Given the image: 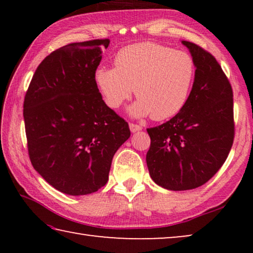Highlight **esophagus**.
<instances>
[{
	"label": "esophagus",
	"instance_id": "1",
	"mask_svg": "<svg viewBox=\"0 0 253 253\" xmlns=\"http://www.w3.org/2000/svg\"><path fill=\"white\" fill-rule=\"evenodd\" d=\"M129 129L131 132H136L142 130V127L139 125H136V124H129Z\"/></svg>",
	"mask_w": 253,
	"mask_h": 253
}]
</instances>
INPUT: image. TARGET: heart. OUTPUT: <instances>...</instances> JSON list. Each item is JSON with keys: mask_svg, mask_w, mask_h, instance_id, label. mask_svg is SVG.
Returning <instances> with one entry per match:
<instances>
[{"mask_svg": "<svg viewBox=\"0 0 253 253\" xmlns=\"http://www.w3.org/2000/svg\"><path fill=\"white\" fill-rule=\"evenodd\" d=\"M114 63L115 68L95 71V83L110 108L129 100L134 88L138 100L128 109L132 117L152 115L154 121H166L184 108L195 72L190 54L142 42L119 50Z\"/></svg>", "mask_w": 253, "mask_h": 253, "instance_id": "heart-1", "label": "heart"}]
</instances>
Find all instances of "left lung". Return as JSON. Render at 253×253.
Returning a JSON list of instances; mask_svg holds the SVG:
<instances>
[{
  "label": "left lung",
  "instance_id": "obj_1",
  "mask_svg": "<svg viewBox=\"0 0 253 253\" xmlns=\"http://www.w3.org/2000/svg\"><path fill=\"white\" fill-rule=\"evenodd\" d=\"M193 59L194 83L184 108L162 125L148 128L149 175L170 191L193 190L223 165L233 144L232 88L215 58L182 41Z\"/></svg>",
  "mask_w": 253,
  "mask_h": 253
}]
</instances>
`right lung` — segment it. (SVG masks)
I'll return each mask as SVG.
<instances>
[{
  "mask_svg": "<svg viewBox=\"0 0 253 253\" xmlns=\"http://www.w3.org/2000/svg\"><path fill=\"white\" fill-rule=\"evenodd\" d=\"M109 40L67 44L34 72L23 117L30 160L51 186L68 195L97 192L108 181L128 124L102 100L95 71Z\"/></svg>",
  "mask_w": 253,
  "mask_h": 253,
  "instance_id": "obj_1",
  "label": "right lung"
}]
</instances>
